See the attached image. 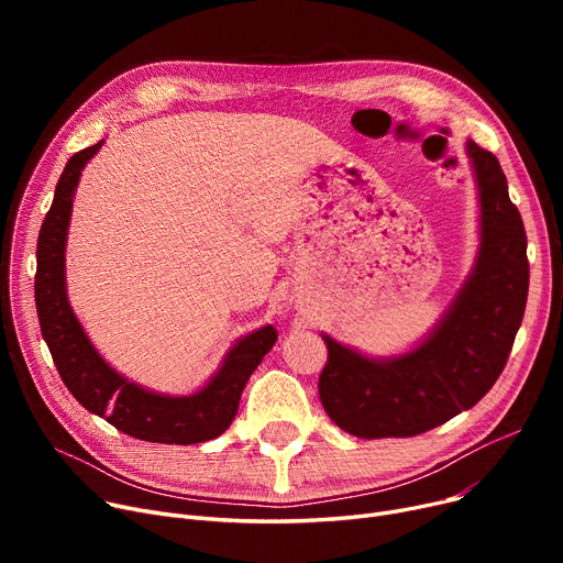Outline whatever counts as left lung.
<instances>
[{
	"mask_svg": "<svg viewBox=\"0 0 563 563\" xmlns=\"http://www.w3.org/2000/svg\"><path fill=\"white\" fill-rule=\"evenodd\" d=\"M465 151L479 191V251L433 331L388 358L321 333L329 361L319 399L351 435L408 438L445 424L475 406L507 365L529 289L527 234L497 157L470 139Z\"/></svg>",
	"mask_w": 563,
	"mask_h": 563,
	"instance_id": "obj_1",
	"label": "left lung"
}]
</instances>
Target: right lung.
<instances>
[{"label": "right lung", "instance_id": "right-lung-1", "mask_svg": "<svg viewBox=\"0 0 563 563\" xmlns=\"http://www.w3.org/2000/svg\"><path fill=\"white\" fill-rule=\"evenodd\" d=\"M102 143L98 141L68 159L41 225L36 246V310L43 340L73 397L118 431L164 445L212 440L234 420L249 376L257 369L264 353L272 351L278 333L272 323H266L240 338L200 390L177 397L139 386L100 356L68 301L66 242L81 170L88 159L96 157Z\"/></svg>", "mask_w": 563, "mask_h": 563}]
</instances>
